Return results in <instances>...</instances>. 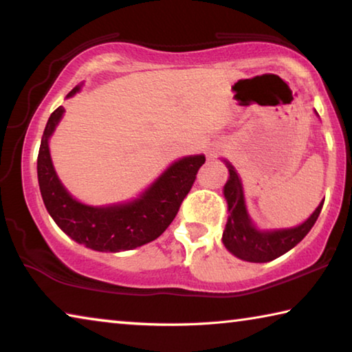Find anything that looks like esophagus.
I'll use <instances>...</instances> for the list:
<instances>
[{"label":"esophagus","instance_id":"34e87169","mask_svg":"<svg viewBox=\"0 0 352 352\" xmlns=\"http://www.w3.org/2000/svg\"><path fill=\"white\" fill-rule=\"evenodd\" d=\"M219 152H220V148H210V152H208V155H210V157H216Z\"/></svg>","mask_w":352,"mask_h":352}]
</instances>
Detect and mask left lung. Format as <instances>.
<instances>
[{"label":"left lung","mask_w":352,"mask_h":352,"mask_svg":"<svg viewBox=\"0 0 352 352\" xmlns=\"http://www.w3.org/2000/svg\"><path fill=\"white\" fill-rule=\"evenodd\" d=\"M315 115L318 116V113L315 111ZM222 162L230 174L223 186V197L230 214L222 234V242L231 254L247 262H270L287 253L305 239L317 222L324 200H321L311 216L300 225L290 226V228H259L248 214L242 180L236 168L228 160L223 158Z\"/></svg>","instance_id":"left-lung-1"}]
</instances>
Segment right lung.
<instances>
[{
    "label": "right lung",
    "instance_id": "add662e5",
    "mask_svg": "<svg viewBox=\"0 0 352 352\" xmlns=\"http://www.w3.org/2000/svg\"><path fill=\"white\" fill-rule=\"evenodd\" d=\"M82 87L83 82L67 94V99L79 93ZM63 115L65 109L58 107L47 119L37 158L41 199L58 228L80 245L102 253L127 252L162 236L194 184L205 155L175 160L133 199L110 205H87L68 192L52 164L50 140Z\"/></svg>",
    "mask_w": 352,
    "mask_h": 352
}]
</instances>
